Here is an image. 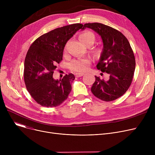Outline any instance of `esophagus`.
Segmentation results:
<instances>
[{"mask_svg":"<svg viewBox=\"0 0 155 155\" xmlns=\"http://www.w3.org/2000/svg\"><path fill=\"white\" fill-rule=\"evenodd\" d=\"M84 75V73H76L75 76L76 77H82Z\"/></svg>","mask_w":155,"mask_h":155,"instance_id":"34e87169","label":"esophagus"}]
</instances>
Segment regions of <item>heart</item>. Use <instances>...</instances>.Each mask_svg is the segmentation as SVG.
Instances as JSON below:
<instances>
[{"instance_id": "heart-1", "label": "heart", "mask_w": 155, "mask_h": 155, "mask_svg": "<svg viewBox=\"0 0 155 155\" xmlns=\"http://www.w3.org/2000/svg\"><path fill=\"white\" fill-rule=\"evenodd\" d=\"M80 40L81 42L85 45L88 44H93L95 41V36L92 32L84 31L79 35ZM102 52V50L100 48H97L95 50V53L97 55H100ZM91 63V60L88 58H78L73 60L70 64V67L71 70L77 72H84L88 70L89 66Z\"/></svg>"}]
</instances>
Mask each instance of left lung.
I'll return each mask as SVG.
<instances>
[{"label": "left lung", "instance_id": "obj_1", "mask_svg": "<svg viewBox=\"0 0 155 155\" xmlns=\"http://www.w3.org/2000/svg\"><path fill=\"white\" fill-rule=\"evenodd\" d=\"M87 28L102 38L103 50L97 68L109 75L108 81L95 76L91 91L102 101H114L124 95L131 84L136 67L133 51L127 39L120 31L98 22L86 23L81 29Z\"/></svg>", "mask_w": 155, "mask_h": 155}]
</instances>
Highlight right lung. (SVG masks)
<instances>
[{
    "instance_id": "add662e5",
    "label": "right lung",
    "mask_w": 155,
    "mask_h": 155,
    "mask_svg": "<svg viewBox=\"0 0 155 155\" xmlns=\"http://www.w3.org/2000/svg\"><path fill=\"white\" fill-rule=\"evenodd\" d=\"M82 26L77 23L56 28L30 46L24 61V80L31 96L42 106H58L68 98L74 75L69 73L60 80H54L53 75L56 64L62 60L65 45Z\"/></svg>"
}]
</instances>
